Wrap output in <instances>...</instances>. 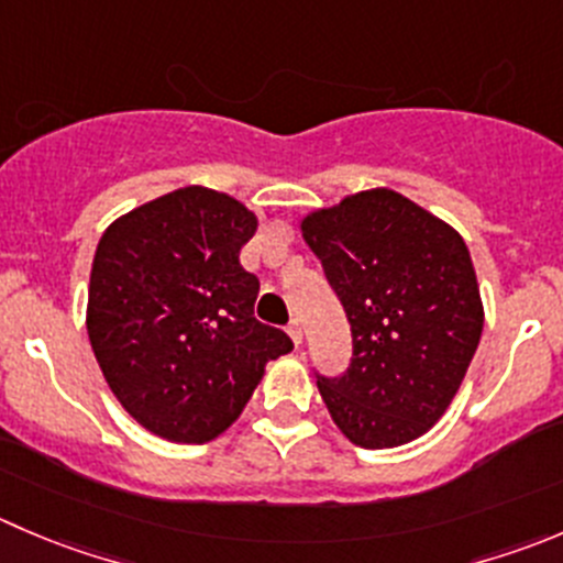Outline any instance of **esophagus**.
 <instances>
[{"mask_svg":"<svg viewBox=\"0 0 563 563\" xmlns=\"http://www.w3.org/2000/svg\"><path fill=\"white\" fill-rule=\"evenodd\" d=\"M288 335H291L294 346H302V321L299 319L288 321Z\"/></svg>","mask_w":563,"mask_h":563,"instance_id":"34e87169","label":"esophagus"}]
</instances>
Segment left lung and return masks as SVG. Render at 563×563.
<instances>
[{"mask_svg": "<svg viewBox=\"0 0 563 563\" xmlns=\"http://www.w3.org/2000/svg\"><path fill=\"white\" fill-rule=\"evenodd\" d=\"M302 239L352 324V363L319 376L335 427L360 449H396L443 418L484 327L467 244L393 189L310 211Z\"/></svg>", "mask_w": 563, "mask_h": 563, "instance_id": "1", "label": "left lung"}]
</instances>
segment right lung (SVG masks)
<instances>
[{
    "mask_svg": "<svg viewBox=\"0 0 563 563\" xmlns=\"http://www.w3.org/2000/svg\"><path fill=\"white\" fill-rule=\"evenodd\" d=\"M255 228L231 195L184 187L118 217L98 242L90 346L114 398L159 438H220L266 363L294 349L253 316L261 286L239 253Z\"/></svg>",
    "mask_w": 563,
    "mask_h": 563,
    "instance_id": "obj_1",
    "label": "right lung"
}]
</instances>
